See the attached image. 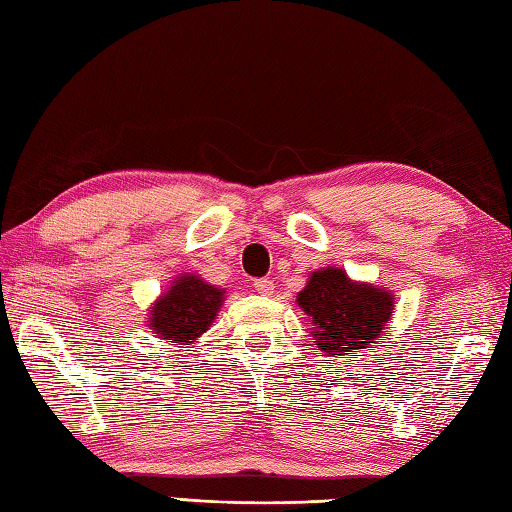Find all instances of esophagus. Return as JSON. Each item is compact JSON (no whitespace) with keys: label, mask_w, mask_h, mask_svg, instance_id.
Masks as SVG:
<instances>
[{"label":"esophagus","mask_w":512,"mask_h":512,"mask_svg":"<svg viewBox=\"0 0 512 512\" xmlns=\"http://www.w3.org/2000/svg\"><path fill=\"white\" fill-rule=\"evenodd\" d=\"M254 289L258 291L260 296H271V294H274V283H271V280H267V278H258V280H254Z\"/></svg>","instance_id":"1"}]
</instances>
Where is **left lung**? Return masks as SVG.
Wrapping results in <instances>:
<instances>
[{"instance_id":"obj_1","label":"left lung","mask_w":512,"mask_h":512,"mask_svg":"<svg viewBox=\"0 0 512 512\" xmlns=\"http://www.w3.org/2000/svg\"><path fill=\"white\" fill-rule=\"evenodd\" d=\"M296 305L305 311L318 349L338 358L380 338L393 316L395 298L389 289L349 278L340 267H322L311 271Z\"/></svg>"}]
</instances>
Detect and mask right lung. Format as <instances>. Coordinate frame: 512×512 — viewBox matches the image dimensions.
Listing matches in <instances>:
<instances>
[{
	"label": "right lung",
	"instance_id": "1",
	"mask_svg": "<svg viewBox=\"0 0 512 512\" xmlns=\"http://www.w3.org/2000/svg\"><path fill=\"white\" fill-rule=\"evenodd\" d=\"M223 302L225 289L207 283L198 274H181L152 302L148 327L163 342L190 347L212 327Z\"/></svg>",
	"mask_w": 512,
	"mask_h": 512
}]
</instances>
